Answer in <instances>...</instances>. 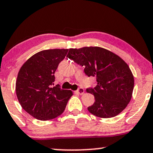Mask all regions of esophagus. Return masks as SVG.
<instances>
[{"instance_id":"obj_1","label":"esophagus","mask_w":153,"mask_h":153,"mask_svg":"<svg viewBox=\"0 0 153 153\" xmlns=\"http://www.w3.org/2000/svg\"><path fill=\"white\" fill-rule=\"evenodd\" d=\"M76 93L78 94H80V95H82V94H84V89L82 87H80L79 88L78 90L76 91Z\"/></svg>"}]
</instances>
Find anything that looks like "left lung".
<instances>
[{
  "mask_svg": "<svg viewBox=\"0 0 153 153\" xmlns=\"http://www.w3.org/2000/svg\"><path fill=\"white\" fill-rule=\"evenodd\" d=\"M69 59L84 67L88 76H95L97 84L86 89L95 102L88 111L99 118H112L126 108L132 98L134 77L127 63L114 52L100 47L69 49Z\"/></svg>",
  "mask_w": 153,
  "mask_h": 153,
  "instance_id": "8db88e82",
  "label": "left lung"
}]
</instances>
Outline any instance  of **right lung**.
Wrapping results in <instances>:
<instances>
[{
	"label": "right lung",
	"mask_w": 153,
	"mask_h": 153,
	"mask_svg": "<svg viewBox=\"0 0 153 153\" xmlns=\"http://www.w3.org/2000/svg\"><path fill=\"white\" fill-rule=\"evenodd\" d=\"M68 49L40 51L30 57L19 70L16 95L22 108L36 119H53L64 112L73 95L71 90L52 86L56 69Z\"/></svg>",
	"instance_id": "1"
}]
</instances>
